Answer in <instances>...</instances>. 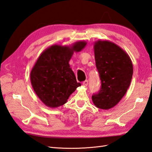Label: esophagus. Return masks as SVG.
Here are the masks:
<instances>
[{"label":"esophagus","mask_w":152,"mask_h":152,"mask_svg":"<svg viewBox=\"0 0 152 152\" xmlns=\"http://www.w3.org/2000/svg\"><path fill=\"white\" fill-rule=\"evenodd\" d=\"M82 84H83V86H87L88 85V80H86V81H84V82H83Z\"/></svg>","instance_id":"34e87169"}]
</instances>
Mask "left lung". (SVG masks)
Segmentation results:
<instances>
[{"label": "left lung", "mask_w": 152, "mask_h": 152, "mask_svg": "<svg viewBox=\"0 0 152 152\" xmlns=\"http://www.w3.org/2000/svg\"><path fill=\"white\" fill-rule=\"evenodd\" d=\"M94 52L101 88L92 96V101L98 108L108 110L114 107L127 92L133 77V63L129 55L110 41L95 42Z\"/></svg>", "instance_id": "1"}]
</instances>
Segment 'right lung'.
Wrapping results in <instances>:
<instances>
[{
	"mask_svg": "<svg viewBox=\"0 0 152 152\" xmlns=\"http://www.w3.org/2000/svg\"><path fill=\"white\" fill-rule=\"evenodd\" d=\"M78 41L71 46L54 44L45 50L38 58L30 74L31 85L37 95L48 107L57 108L68 99L81 83L69 64L74 52H80L86 46Z\"/></svg>",
	"mask_w": 152,
	"mask_h": 152,
	"instance_id": "add662e5",
	"label": "right lung"
}]
</instances>
